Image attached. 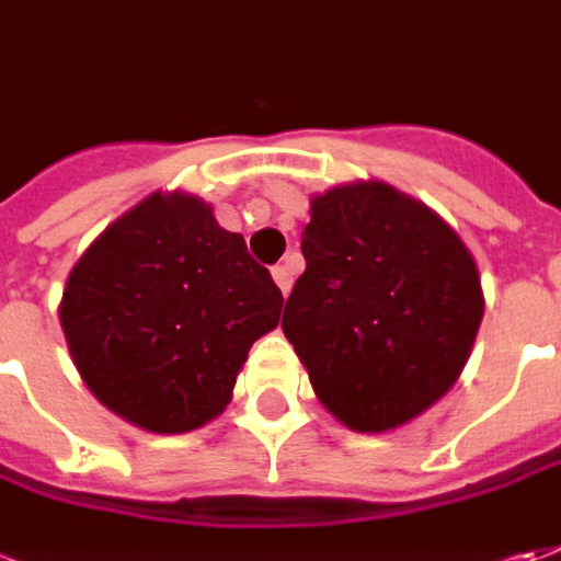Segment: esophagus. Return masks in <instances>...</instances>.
<instances>
[{"label": "esophagus", "mask_w": 561, "mask_h": 561, "mask_svg": "<svg viewBox=\"0 0 561 561\" xmlns=\"http://www.w3.org/2000/svg\"><path fill=\"white\" fill-rule=\"evenodd\" d=\"M274 284H277V287H280V293H284V296H287L289 289H293V268H289L287 262H284V265H274Z\"/></svg>", "instance_id": "1"}]
</instances>
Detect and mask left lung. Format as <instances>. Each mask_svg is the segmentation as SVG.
I'll return each instance as SVG.
<instances>
[{
	"instance_id": "obj_1",
	"label": "left lung",
	"mask_w": 561,
	"mask_h": 561,
	"mask_svg": "<svg viewBox=\"0 0 561 561\" xmlns=\"http://www.w3.org/2000/svg\"><path fill=\"white\" fill-rule=\"evenodd\" d=\"M308 213L284 336L342 426L398 430L463 374L484 314L479 265L435 209L386 182L336 184Z\"/></svg>"
}]
</instances>
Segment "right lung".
I'll use <instances>...</instances> for the list:
<instances>
[{"mask_svg":"<svg viewBox=\"0 0 561 561\" xmlns=\"http://www.w3.org/2000/svg\"><path fill=\"white\" fill-rule=\"evenodd\" d=\"M284 296L213 206L157 191L111 221L67 274L58 318L79 377L138 430L216 420Z\"/></svg>","mask_w":561,"mask_h":561,"instance_id":"add662e5","label":"right lung"}]
</instances>
